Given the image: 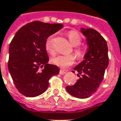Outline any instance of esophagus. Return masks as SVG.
Instances as JSON below:
<instances>
[{
    "label": "esophagus",
    "instance_id": "obj_1",
    "mask_svg": "<svg viewBox=\"0 0 121 121\" xmlns=\"http://www.w3.org/2000/svg\"><path fill=\"white\" fill-rule=\"evenodd\" d=\"M67 72V70H63V69H60V74H64L66 73Z\"/></svg>",
    "mask_w": 121,
    "mask_h": 121
}]
</instances>
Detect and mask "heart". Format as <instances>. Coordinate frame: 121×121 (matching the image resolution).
<instances>
[{"label":"heart","instance_id":"heart-1","mask_svg":"<svg viewBox=\"0 0 121 121\" xmlns=\"http://www.w3.org/2000/svg\"><path fill=\"white\" fill-rule=\"evenodd\" d=\"M70 42L73 46H78L81 44V38L79 34L76 31H70L67 34ZM54 35L49 36L47 38L45 43V48L48 54L50 55H54L56 51L54 45ZM74 52L78 57L80 59L82 58L85 54V51L83 49L79 47H76L74 49ZM75 61V56L72 54L69 55H58L54 56L51 59L52 63L58 67L61 68H66L72 65Z\"/></svg>","mask_w":121,"mask_h":121}]
</instances>
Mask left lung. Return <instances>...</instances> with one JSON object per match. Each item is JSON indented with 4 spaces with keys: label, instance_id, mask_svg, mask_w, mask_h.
<instances>
[{
    "label": "left lung",
    "instance_id": "obj_1",
    "mask_svg": "<svg viewBox=\"0 0 121 121\" xmlns=\"http://www.w3.org/2000/svg\"><path fill=\"white\" fill-rule=\"evenodd\" d=\"M81 31L86 37L88 49L84 60L74 68L78 72L79 79L74 85L67 86L66 90L74 97L85 99L97 91L103 79L109 61L107 43L100 33L88 28H81Z\"/></svg>",
    "mask_w": 121,
    "mask_h": 121
}]
</instances>
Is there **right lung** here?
<instances>
[{"mask_svg":"<svg viewBox=\"0 0 121 121\" xmlns=\"http://www.w3.org/2000/svg\"><path fill=\"white\" fill-rule=\"evenodd\" d=\"M63 26L34 21L22 27L11 40L8 70L16 88L25 96L33 97L43 94L49 86L50 78L59 74L58 66L48 63L45 43ZM40 68L43 69L40 71Z\"/></svg>","mask_w":121,"mask_h":121,"instance_id":"add662e5","label":"right lung"}]
</instances>
